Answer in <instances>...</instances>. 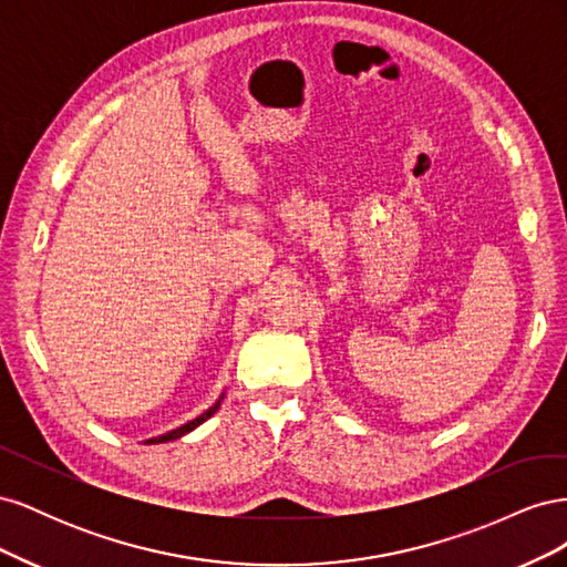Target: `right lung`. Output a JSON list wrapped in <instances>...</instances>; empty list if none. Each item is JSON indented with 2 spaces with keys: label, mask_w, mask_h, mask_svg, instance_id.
Masks as SVG:
<instances>
[{
  "label": "right lung",
  "mask_w": 567,
  "mask_h": 567,
  "mask_svg": "<svg viewBox=\"0 0 567 567\" xmlns=\"http://www.w3.org/2000/svg\"><path fill=\"white\" fill-rule=\"evenodd\" d=\"M221 400H225V392H221V398L208 409V411H203L200 416H196L194 421H188V423H184V425H179V427H175V431H169V433H165V435H158V437H151V440H146L144 444H161V442H173V440H179V437H184L186 433H192V431H196V427L200 425V423H205L208 421L215 411L219 409V404H221Z\"/></svg>",
  "instance_id": "right-lung-1"
}]
</instances>
